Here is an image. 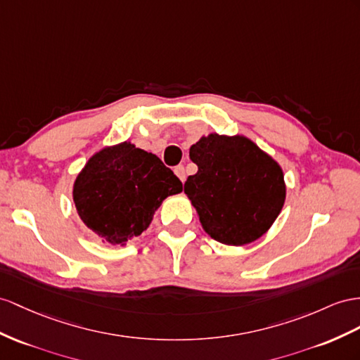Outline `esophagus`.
<instances>
[{
	"mask_svg": "<svg viewBox=\"0 0 360 360\" xmlns=\"http://www.w3.org/2000/svg\"><path fill=\"white\" fill-rule=\"evenodd\" d=\"M174 173H176V176L181 179V182L186 181V169H184V165H178V167L174 169Z\"/></svg>",
	"mask_w": 360,
	"mask_h": 360,
	"instance_id": "obj_1",
	"label": "esophagus"
}]
</instances>
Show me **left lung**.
Returning a JSON list of instances; mask_svg holds the SVG:
<instances>
[{
    "label": "left lung",
    "instance_id": "1",
    "mask_svg": "<svg viewBox=\"0 0 360 360\" xmlns=\"http://www.w3.org/2000/svg\"><path fill=\"white\" fill-rule=\"evenodd\" d=\"M198 173L184 191L204 231L214 240L243 246L275 222L285 200L281 165L245 135H202L190 147Z\"/></svg>",
    "mask_w": 360,
    "mask_h": 360
}]
</instances>
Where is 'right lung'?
Wrapping results in <instances>:
<instances>
[{"mask_svg": "<svg viewBox=\"0 0 360 360\" xmlns=\"http://www.w3.org/2000/svg\"><path fill=\"white\" fill-rule=\"evenodd\" d=\"M181 191L182 182L158 156L123 141L91 156L72 186V200L101 242L126 246L149 228L162 200Z\"/></svg>", "mask_w": 360, "mask_h": 360, "instance_id": "right-lung-1", "label": "right lung"}]
</instances>
